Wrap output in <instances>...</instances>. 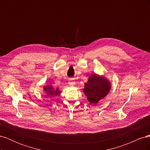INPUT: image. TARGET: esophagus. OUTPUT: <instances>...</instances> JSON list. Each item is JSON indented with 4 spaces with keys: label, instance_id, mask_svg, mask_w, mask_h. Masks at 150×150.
Wrapping results in <instances>:
<instances>
[{
    "label": "esophagus",
    "instance_id": "esophagus-1",
    "mask_svg": "<svg viewBox=\"0 0 150 150\" xmlns=\"http://www.w3.org/2000/svg\"><path fill=\"white\" fill-rule=\"evenodd\" d=\"M75 81H74V80H72V79H69V85H71V86H73V85H74L75 84Z\"/></svg>",
    "mask_w": 150,
    "mask_h": 150
}]
</instances>
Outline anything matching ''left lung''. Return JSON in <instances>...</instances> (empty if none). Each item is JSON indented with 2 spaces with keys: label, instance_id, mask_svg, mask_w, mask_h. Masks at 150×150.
I'll return each instance as SVG.
<instances>
[{
  "label": "left lung",
  "instance_id": "obj_1",
  "mask_svg": "<svg viewBox=\"0 0 150 150\" xmlns=\"http://www.w3.org/2000/svg\"><path fill=\"white\" fill-rule=\"evenodd\" d=\"M111 88V82L105 76L93 74L89 77L88 82L84 84L83 91L89 103L96 105L107 96Z\"/></svg>",
  "mask_w": 150,
  "mask_h": 150
}]
</instances>
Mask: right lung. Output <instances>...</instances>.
<instances>
[{"instance_id":"add662e5","label":"right lung","mask_w":150,"mask_h":150,"mask_svg":"<svg viewBox=\"0 0 150 150\" xmlns=\"http://www.w3.org/2000/svg\"><path fill=\"white\" fill-rule=\"evenodd\" d=\"M43 92L46 94V96L47 97L56 96L57 95H59L61 93V91L59 89V88H54L51 83L43 86Z\"/></svg>"}]
</instances>
